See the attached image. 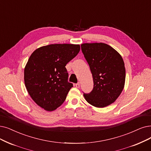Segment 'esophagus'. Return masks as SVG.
Instances as JSON below:
<instances>
[{"instance_id": "1", "label": "esophagus", "mask_w": 151, "mask_h": 151, "mask_svg": "<svg viewBox=\"0 0 151 151\" xmlns=\"http://www.w3.org/2000/svg\"><path fill=\"white\" fill-rule=\"evenodd\" d=\"M76 87L77 88H79V87H80V83H76Z\"/></svg>"}]
</instances>
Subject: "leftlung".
Masks as SVG:
<instances>
[{"label":"left lung","instance_id":"left-lung-1","mask_svg":"<svg viewBox=\"0 0 151 151\" xmlns=\"http://www.w3.org/2000/svg\"><path fill=\"white\" fill-rule=\"evenodd\" d=\"M81 49L93 81L92 91L83 93L84 98L95 107L110 105L118 99L124 86L126 70L122 56L103 43H83Z\"/></svg>","mask_w":151,"mask_h":151}]
</instances>
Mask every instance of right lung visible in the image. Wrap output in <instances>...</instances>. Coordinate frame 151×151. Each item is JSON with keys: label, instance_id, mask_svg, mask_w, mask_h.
Returning a JSON list of instances; mask_svg holds the SVG:
<instances>
[{"label": "right lung", "instance_id": "add662e5", "mask_svg": "<svg viewBox=\"0 0 151 151\" xmlns=\"http://www.w3.org/2000/svg\"><path fill=\"white\" fill-rule=\"evenodd\" d=\"M79 45L52 44L40 47L30 56L24 69L29 95L38 106L51 111L61 106L73 87L65 66L80 51Z\"/></svg>", "mask_w": 151, "mask_h": 151}]
</instances>
